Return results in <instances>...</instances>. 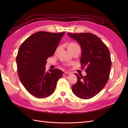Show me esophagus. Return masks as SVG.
Segmentation results:
<instances>
[{
	"label": "esophagus",
	"instance_id": "obj_1",
	"mask_svg": "<svg viewBox=\"0 0 128 128\" xmlns=\"http://www.w3.org/2000/svg\"><path fill=\"white\" fill-rule=\"evenodd\" d=\"M71 73L69 72H64V75H70Z\"/></svg>",
	"mask_w": 128,
	"mask_h": 128
}]
</instances>
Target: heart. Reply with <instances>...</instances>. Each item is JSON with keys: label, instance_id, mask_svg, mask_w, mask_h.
I'll return each mask as SVG.
<instances>
[{"label": "heart", "instance_id": "obj_1", "mask_svg": "<svg viewBox=\"0 0 128 128\" xmlns=\"http://www.w3.org/2000/svg\"><path fill=\"white\" fill-rule=\"evenodd\" d=\"M76 46H78V45L77 44H76V43H71L69 44L68 48H72V47H76Z\"/></svg>", "mask_w": 128, "mask_h": 128}]
</instances>
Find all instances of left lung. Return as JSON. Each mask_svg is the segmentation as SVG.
I'll use <instances>...</instances> for the list:
<instances>
[{"label": "left lung", "instance_id": "obj_1", "mask_svg": "<svg viewBox=\"0 0 128 128\" xmlns=\"http://www.w3.org/2000/svg\"><path fill=\"white\" fill-rule=\"evenodd\" d=\"M68 35L79 43L82 68H86V76L75 74L78 81L72 87L75 96L89 99L97 94L109 78L112 66L110 50L99 37L90 33L70 34Z\"/></svg>", "mask_w": 128, "mask_h": 128}]
</instances>
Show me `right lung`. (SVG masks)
I'll return each mask as SVG.
<instances>
[{"instance_id": "obj_1", "label": "right lung", "mask_w": 128, "mask_h": 128, "mask_svg": "<svg viewBox=\"0 0 128 128\" xmlns=\"http://www.w3.org/2000/svg\"><path fill=\"white\" fill-rule=\"evenodd\" d=\"M66 34L37 32L28 38L19 48L16 56L18 77L30 94L38 98L50 96L63 72L46 70V60L55 52Z\"/></svg>"}]
</instances>
